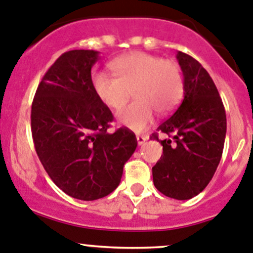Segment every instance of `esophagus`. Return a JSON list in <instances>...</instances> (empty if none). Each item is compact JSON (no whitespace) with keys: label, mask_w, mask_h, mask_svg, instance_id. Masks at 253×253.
Listing matches in <instances>:
<instances>
[{"label":"esophagus","mask_w":253,"mask_h":253,"mask_svg":"<svg viewBox=\"0 0 253 253\" xmlns=\"http://www.w3.org/2000/svg\"><path fill=\"white\" fill-rule=\"evenodd\" d=\"M136 138H137V142H138V144L141 146V144H143L144 142L148 139V136H146V134H137Z\"/></svg>","instance_id":"1"}]
</instances>
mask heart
Instances as JSON below:
<instances>
[{
	"instance_id": "1",
	"label": "heart",
	"mask_w": 253,
	"mask_h": 253,
	"mask_svg": "<svg viewBox=\"0 0 253 253\" xmlns=\"http://www.w3.org/2000/svg\"><path fill=\"white\" fill-rule=\"evenodd\" d=\"M110 69L114 77L106 73L92 74V90L112 110L124 107L132 91L136 100L120 111L117 119L136 132L153 122L154 111L159 115L170 114L183 97V75L173 60L132 51L112 60Z\"/></svg>"
}]
</instances>
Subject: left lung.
Segmentation results:
<instances>
[{
  "mask_svg": "<svg viewBox=\"0 0 253 253\" xmlns=\"http://www.w3.org/2000/svg\"><path fill=\"white\" fill-rule=\"evenodd\" d=\"M184 99L157 129L163 154L152 168L154 186L166 197L188 200L202 193L216 171L226 136V114L209 73L193 56L178 51ZM153 138L159 141L158 136Z\"/></svg>",
  "mask_w": 253,
  "mask_h": 253,
  "instance_id": "8db88e82",
  "label": "left lung"
}]
</instances>
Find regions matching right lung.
Returning a JSON list of instances; mask_svg holds the SVG:
<instances>
[{"label": "right lung", "instance_id": "1", "mask_svg": "<svg viewBox=\"0 0 253 253\" xmlns=\"http://www.w3.org/2000/svg\"><path fill=\"white\" fill-rule=\"evenodd\" d=\"M99 51L70 50L48 69L32 104L34 147L51 180L79 200L100 199L121 181L137 147L126 127L109 133L111 111L91 86Z\"/></svg>", "mask_w": 253, "mask_h": 253}]
</instances>
